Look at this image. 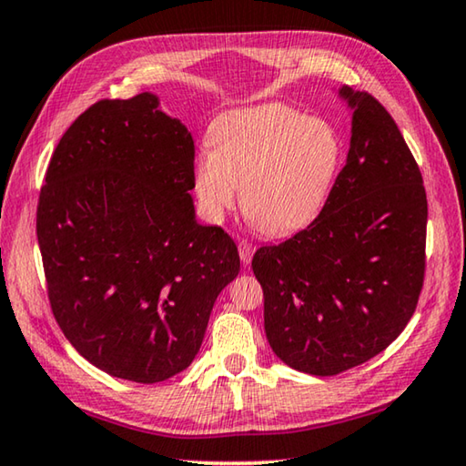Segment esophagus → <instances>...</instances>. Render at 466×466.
<instances>
[{
  "instance_id": "34e87169",
  "label": "esophagus",
  "mask_w": 466,
  "mask_h": 466,
  "mask_svg": "<svg viewBox=\"0 0 466 466\" xmlns=\"http://www.w3.org/2000/svg\"><path fill=\"white\" fill-rule=\"evenodd\" d=\"M238 252H240V261L244 265H248L250 258H252V252H255V247H252L248 240H240L238 242Z\"/></svg>"
}]
</instances>
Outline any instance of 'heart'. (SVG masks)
I'll return each mask as SVG.
<instances>
[{"label":"heart","mask_w":466,"mask_h":466,"mask_svg":"<svg viewBox=\"0 0 466 466\" xmlns=\"http://www.w3.org/2000/svg\"><path fill=\"white\" fill-rule=\"evenodd\" d=\"M209 144L193 170L203 216L219 222L242 188L244 214L269 236L294 234L317 219L343 157L333 125L281 102L222 115L211 125Z\"/></svg>","instance_id":"1"}]
</instances>
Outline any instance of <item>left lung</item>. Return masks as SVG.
Masks as SVG:
<instances>
[{
    "label": "left lung",
    "instance_id": "1",
    "mask_svg": "<svg viewBox=\"0 0 466 466\" xmlns=\"http://www.w3.org/2000/svg\"><path fill=\"white\" fill-rule=\"evenodd\" d=\"M339 96L353 110L351 144L325 208L252 257L267 341L314 376L384 351L411 320L425 275L428 199L411 149L372 94L343 86Z\"/></svg>",
    "mask_w": 466,
    "mask_h": 466
}]
</instances>
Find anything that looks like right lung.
I'll return each mask as SVG.
<instances>
[{
	"label": "right lung",
	"mask_w": 466,
	"mask_h": 466,
	"mask_svg": "<svg viewBox=\"0 0 466 466\" xmlns=\"http://www.w3.org/2000/svg\"><path fill=\"white\" fill-rule=\"evenodd\" d=\"M149 92L100 100L63 133L36 208L53 317L77 353L154 384L191 366L234 240L195 219V146Z\"/></svg>",
	"instance_id": "obj_1"
}]
</instances>
